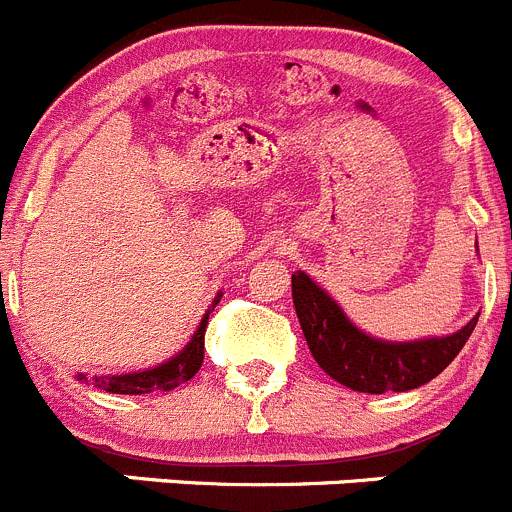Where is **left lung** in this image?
<instances>
[{
    "instance_id": "1",
    "label": "left lung",
    "mask_w": 512,
    "mask_h": 512,
    "mask_svg": "<svg viewBox=\"0 0 512 512\" xmlns=\"http://www.w3.org/2000/svg\"><path fill=\"white\" fill-rule=\"evenodd\" d=\"M292 299L312 358L330 378L358 393H401L429 383L457 358L480 317L475 314L452 335L396 342L360 330L304 271L292 274Z\"/></svg>"
}]
</instances>
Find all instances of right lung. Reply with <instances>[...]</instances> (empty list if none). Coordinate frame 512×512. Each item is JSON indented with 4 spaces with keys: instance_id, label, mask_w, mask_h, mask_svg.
<instances>
[{
    "instance_id": "obj_1",
    "label": "right lung",
    "mask_w": 512,
    "mask_h": 512,
    "mask_svg": "<svg viewBox=\"0 0 512 512\" xmlns=\"http://www.w3.org/2000/svg\"><path fill=\"white\" fill-rule=\"evenodd\" d=\"M223 292H218V297L213 299V304L208 307V312L203 314L198 330L192 332L190 342L177 355H172L170 360L157 363L154 368L147 370H134V373H121V375H93L86 378L83 373H78V381L81 383H93L96 388L106 393H124V396H142V393H159V391H172V388L182 386L198 373L200 365H203L205 355V327H208V317L213 312L215 304L220 302Z\"/></svg>"
}]
</instances>
